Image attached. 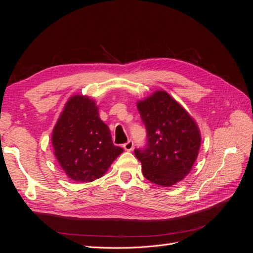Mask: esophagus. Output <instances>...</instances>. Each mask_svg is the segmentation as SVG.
Masks as SVG:
<instances>
[{"label":"esophagus","instance_id":"1","mask_svg":"<svg viewBox=\"0 0 253 253\" xmlns=\"http://www.w3.org/2000/svg\"><path fill=\"white\" fill-rule=\"evenodd\" d=\"M134 148V141L129 139L128 141H126L125 144H124V149L126 151H132Z\"/></svg>","mask_w":253,"mask_h":253}]
</instances>
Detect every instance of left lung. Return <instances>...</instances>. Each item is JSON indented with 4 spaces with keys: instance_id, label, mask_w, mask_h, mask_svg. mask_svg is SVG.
I'll use <instances>...</instances> for the list:
<instances>
[{
    "instance_id": "1",
    "label": "left lung",
    "mask_w": 253,
    "mask_h": 253,
    "mask_svg": "<svg viewBox=\"0 0 253 253\" xmlns=\"http://www.w3.org/2000/svg\"><path fill=\"white\" fill-rule=\"evenodd\" d=\"M147 128L144 148L135 149L143 176L170 187L189 174L201 147V134L190 115L164 90L137 103Z\"/></svg>"
}]
</instances>
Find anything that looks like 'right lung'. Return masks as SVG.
Masks as SVG:
<instances>
[{"instance_id": "right-lung-1", "label": "right lung", "mask_w": 253, "mask_h": 253, "mask_svg": "<svg viewBox=\"0 0 253 253\" xmlns=\"http://www.w3.org/2000/svg\"><path fill=\"white\" fill-rule=\"evenodd\" d=\"M53 153L73 180L88 182L109 169L124 149L114 145L109 126L99 118L95 102L85 96H74L52 132Z\"/></svg>"}]
</instances>
